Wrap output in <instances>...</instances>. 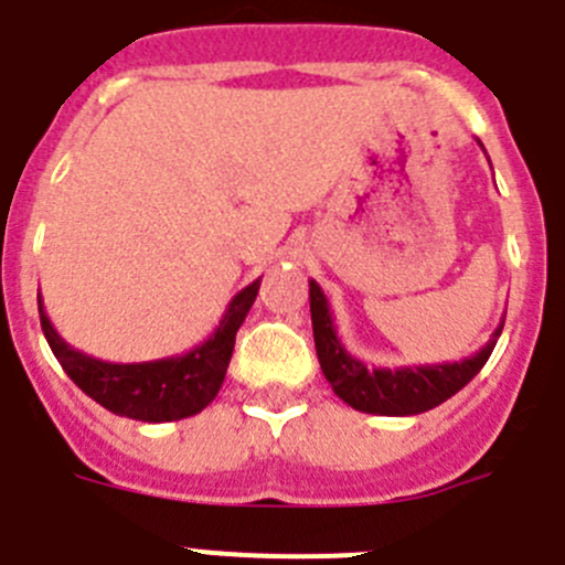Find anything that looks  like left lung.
I'll return each mask as SVG.
<instances>
[{
	"instance_id": "obj_1",
	"label": "left lung",
	"mask_w": 565,
	"mask_h": 565,
	"mask_svg": "<svg viewBox=\"0 0 565 565\" xmlns=\"http://www.w3.org/2000/svg\"><path fill=\"white\" fill-rule=\"evenodd\" d=\"M308 297H311V322L319 367L344 404H351L359 413H373V416H418V413L433 411L450 396H456L463 384L472 382L476 373L487 364L489 353H492L503 331L501 322L481 351L461 359V362L367 367L356 356H351L342 339L337 337L331 306H328L326 291L319 288L317 279H311Z\"/></svg>"
}]
</instances>
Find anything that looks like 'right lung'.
I'll return each instance as SVG.
<instances>
[{
    "label": "right lung",
    "mask_w": 565,
    "mask_h": 565,
    "mask_svg": "<svg viewBox=\"0 0 565 565\" xmlns=\"http://www.w3.org/2000/svg\"><path fill=\"white\" fill-rule=\"evenodd\" d=\"M259 291V279L246 286L228 302L221 326L214 328L206 342L194 344L181 356L152 359V362H104L87 356L64 342L53 322L47 319L39 297V319L53 356L62 362L64 373L87 393L93 402L107 407L109 413L135 422H178L201 413L221 393L226 379L228 359L234 351V337L246 313L252 311Z\"/></svg>",
    "instance_id": "obj_1"
}]
</instances>
